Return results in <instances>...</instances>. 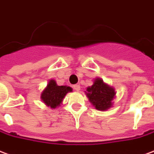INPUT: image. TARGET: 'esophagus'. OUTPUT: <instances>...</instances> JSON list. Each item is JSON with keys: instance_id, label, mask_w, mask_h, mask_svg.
<instances>
[{"instance_id": "34e87169", "label": "esophagus", "mask_w": 154, "mask_h": 154, "mask_svg": "<svg viewBox=\"0 0 154 154\" xmlns=\"http://www.w3.org/2000/svg\"><path fill=\"white\" fill-rule=\"evenodd\" d=\"M74 88H75V91H79L80 90V85H74Z\"/></svg>"}]
</instances>
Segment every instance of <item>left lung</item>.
I'll return each instance as SVG.
<instances>
[{"label": "left lung", "instance_id": "1", "mask_svg": "<svg viewBox=\"0 0 154 154\" xmlns=\"http://www.w3.org/2000/svg\"><path fill=\"white\" fill-rule=\"evenodd\" d=\"M85 94L92 105L98 111H106L113 105L116 92L112 86L106 84L103 79H94V84L88 87Z\"/></svg>", "mask_w": 154, "mask_h": 154}]
</instances>
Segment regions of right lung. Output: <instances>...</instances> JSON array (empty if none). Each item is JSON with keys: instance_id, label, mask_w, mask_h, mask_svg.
Returning <instances> with one entry per match:
<instances>
[{"instance_id": "add662e5", "label": "right lung", "mask_w": 154, "mask_h": 154, "mask_svg": "<svg viewBox=\"0 0 154 154\" xmlns=\"http://www.w3.org/2000/svg\"><path fill=\"white\" fill-rule=\"evenodd\" d=\"M72 88L69 86H59L55 79H50L46 88L42 91L41 100L46 106L55 109L63 102L64 97L68 93L72 92Z\"/></svg>"}]
</instances>
